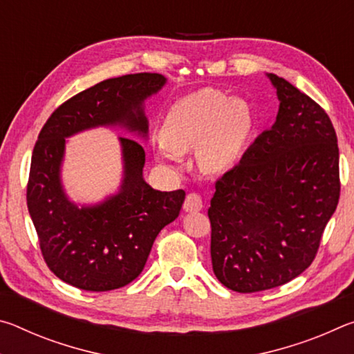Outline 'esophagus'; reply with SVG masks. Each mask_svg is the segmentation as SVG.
Segmentation results:
<instances>
[{"label":"esophagus","mask_w":354,"mask_h":354,"mask_svg":"<svg viewBox=\"0 0 354 354\" xmlns=\"http://www.w3.org/2000/svg\"><path fill=\"white\" fill-rule=\"evenodd\" d=\"M203 209V200L198 194H189L184 201L185 212H198Z\"/></svg>","instance_id":"1"}]
</instances>
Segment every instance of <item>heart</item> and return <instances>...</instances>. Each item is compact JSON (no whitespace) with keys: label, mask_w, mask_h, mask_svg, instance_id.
<instances>
[{"label":"heart","mask_w":354,"mask_h":354,"mask_svg":"<svg viewBox=\"0 0 354 354\" xmlns=\"http://www.w3.org/2000/svg\"><path fill=\"white\" fill-rule=\"evenodd\" d=\"M253 128V115L242 98L203 88L179 100L164 120L159 154L167 160L196 148L201 170L220 173L236 162Z\"/></svg>","instance_id":"obj_1"}]
</instances>
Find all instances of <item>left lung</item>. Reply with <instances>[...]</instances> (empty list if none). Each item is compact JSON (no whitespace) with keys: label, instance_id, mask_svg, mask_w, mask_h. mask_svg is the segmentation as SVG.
Returning a JSON list of instances; mask_svg holds the SVG:
<instances>
[{"label":"left lung","instance_id":"obj_1","mask_svg":"<svg viewBox=\"0 0 354 354\" xmlns=\"http://www.w3.org/2000/svg\"><path fill=\"white\" fill-rule=\"evenodd\" d=\"M277 122L215 183L207 209L211 257L227 289L289 283L313 263L339 203V147L328 113L284 77Z\"/></svg>","mask_w":354,"mask_h":354}]
</instances>
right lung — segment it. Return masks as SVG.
Returning a JSON list of instances; mask_svg holds the SVG:
<instances>
[{
  "mask_svg": "<svg viewBox=\"0 0 354 354\" xmlns=\"http://www.w3.org/2000/svg\"><path fill=\"white\" fill-rule=\"evenodd\" d=\"M159 73L124 75L75 95L51 113L35 142L26 201L41 254L59 279L77 289L106 292L129 284L145 267L154 239L175 220L184 190H154L143 179L145 149L118 137L123 181L115 195L76 206L61 181L65 139L98 127L147 137L143 103L165 86Z\"/></svg>",
  "mask_w": 354,
  "mask_h": 354,
  "instance_id": "obj_1",
  "label": "right lung"
}]
</instances>
